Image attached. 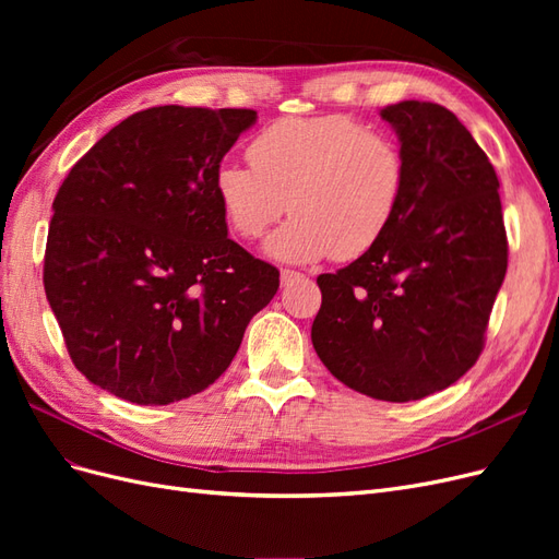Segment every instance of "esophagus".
<instances>
[{"mask_svg": "<svg viewBox=\"0 0 559 559\" xmlns=\"http://www.w3.org/2000/svg\"><path fill=\"white\" fill-rule=\"evenodd\" d=\"M302 275L300 273H296V270H282L280 273V280H282V286H289V284H294V282H298Z\"/></svg>", "mask_w": 559, "mask_h": 559, "instance_id": "obj_1", "label": "esophagus"}]
</instances>
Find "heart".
Listing matches in <instances>:
<instances>
[{"mask_svg": "<svg viewBox=\"0 0 559 559\" xmlns=\"http://www.w3.org/2000/svg\"><path fill=\"white\" fill-rule=\"evenodd\" d=\"M247 156L251 165L216 167L214 193L226 224L245 240L261 238L289 205L294 216L265 242L273 259L361 257L401 207L399 144L347 114L280 118L251 140Z\"/></svg>", "mask_w": 559, "mask_h": 559, "instance_id": "1", "label": "heart"}]
</instances>
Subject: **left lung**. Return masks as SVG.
<instances>
[{
    "label": "left lung",
    "mask_w": 559,
    "mask_h": 559,
    "mask_svg": "<svg viewBox=\"0 0 559 559\" xmlns=\"http://www.w3.org/2000/svg\"><path fill=\"white\" fill-rule=\"evenodd\" d=\"M380 116L405 160L401 207L378 245L317 277L312 345L354 392L405 403L478 361L509 242L497 173L460 118L419 99Z\"/></svg>",
    "instance_id": "left-lung-1"
}]
</instances>
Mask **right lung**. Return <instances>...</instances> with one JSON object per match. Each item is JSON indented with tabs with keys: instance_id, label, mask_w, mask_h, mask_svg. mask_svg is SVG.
Listing matches in <instances>:
<instances>
[{
	"instance_id": "obj_1",
	"label": "right lung",
	"mask_w": 559,
	"mask_h": 559,
	"mask_svg": "<svg viewBox=\"0 0 559 559\" xmlns=\"http://www.w3.org/2000/svg\"><path fill=\"white\" fill-rule=\"evenodd\" d=\"M253 109L151 107L111 128L62 181L44 289L93 384L138 405L207 389L238 354L280 270L228 238L214 170Z\"/></svg>"
}]
</instances>
